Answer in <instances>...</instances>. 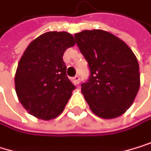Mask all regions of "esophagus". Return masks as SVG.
I'll return each instance as SVG.
<instances>
[{
  "mask_svg": "<svg viewBox=\"0 0 151 151\" xmlns=\"http://www.w3.org/2000/svg\"><path fill=\"white\" fill-rule=\"evenodd\" d=\"M73 83L75 85H79V83H80V77L79 76H75L73 78Z\"/></svg>",
  "mask_w": 151,
  "mask_h": 151,
  "instance_id": "1",
  "label": "esophagus"
}]
</instances>
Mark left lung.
<instances>
[{"instance_id":"1","label":"left lung","mask_w":151,"mask_h":151,"mask_svg":"<svg viewBox=\"0 0 151 151\" xmlns=\"http://www.w3.org/2000/svg\"><path fill=\"white\" fill-rule=\"evenodd\" d=\"M88 63L90 77L81 84L90 110L99 117L113 119L132 105L139 88V67L132 49L120 38L101 29L74 34Z\"/></svg>"}]
</instances>
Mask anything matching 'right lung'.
Returning a JSON list of instances; mask_svg holds the SVG:
<instances>
[{
	"label": "right lung",
	"instance_id": "right-lung-1",
	"mask_svg": "<svg viewBox=\"0 0 151 151\" xmlns=\"http://www.w3.org/2000/svg\"><path fill=\"white\" fill-rule=\"evenodd\" d=\"M74 45L68 32L50 31L34 39L23 52L15 74V90L31 115L47 121L63 111L75 86L66 75L63 56Z\"/></svg>",
	"mask_w": 151,
	"mask_h": 151
}]
</instances>
